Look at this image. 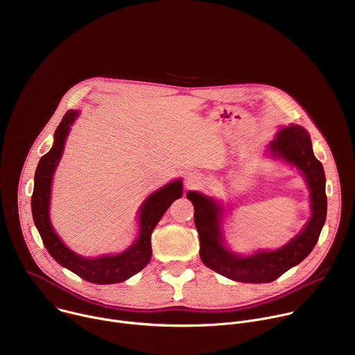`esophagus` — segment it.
Here are the masks:
<instances>
[{
    "label": "esophagus",
    "instance_id": "obj_1",
    "mask_svg": "<svg viewBox=\"0 0 355 355\" xmlns=\"http://www.w3.org/2000/svg\"><path fill=\"white\" fill-rule=\"evenodd\" d=\"M202 181V177L196 173H189L187 177H185V185L187 188H193L196 185H199Z\"/></svg>",
    "mask_w": 355,
    "mask_h": 355
}]
</instances>
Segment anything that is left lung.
<instances>
[{"mask_svg": "<svg viewBox=\"0 0 355 355\" xmlns=\"http://www.w3.org/2000/svg\"><path fill=\"white\" fill-rule=\"evenodd\" d=\"M271 156L281 157L297 167L308 180L312 202V218L296 237L275 251H259L250 257L230 252L220 237L219 220L222 207L200 192L189 191L187 198L193 205V222L199 234L202 263L218 274L245 284L272 282L293 266L305 260L316 245L327 215L326 175L322 163L315 157L308 130L291 125L278 132L268 146Z\"/></svg>", "mask_w": 355, "mask_h": 355, "instance_id": "obj_1", "label": "left lung"}]
</instances>
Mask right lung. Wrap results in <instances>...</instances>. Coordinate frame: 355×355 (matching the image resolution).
<instances>
[{
    "instance_id": "add662e5",
    "label": "right lung",
    "mask_w": 355,
    "mask_h": 355,
    "mask_svg": "<svg viewBox=\"0 0 355 355\" xmlns=\"http://www.w3.org/2000/svg\"><path fill=\"white\" fill-rule=\"evenodd\" d=\"M77 111H67L55 132V141L44 156H42L36 173L32 193V216L42 237V241L62 267L94 284H118L141 271L151 259V232L156 227L164 212L175 199L182 195V182L177 180L151 193L140 208V232L136 243L116 256L84 259L67 248L50 225L49 202L52 175L62 157L64 141L74 122Z\"/></svg>"
}]
</instances>
